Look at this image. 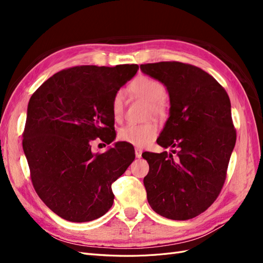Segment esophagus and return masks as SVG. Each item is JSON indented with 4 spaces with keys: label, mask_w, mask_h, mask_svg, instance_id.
<instances>
[{
    "label": "esophagus",
    "mask_w": 263,
    "mask_h": 263,
    "mask_svg": "<svg viewBox=\"0 0 263 263\" xmlns=\"http://www.w3.org/2000/svg\"><path fill=\"white\" fill-rule=\"evenodd\" d=\"M141 154H142V150L140 148L135 149V155H136V158H141Z\"/></svg>",
    "instance_id": "34e87169"
}]
</instances>
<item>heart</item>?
Masks as SVG:
<instances>
[{"mask_svg": "<svg viewBox=\"0 0 263 263\" xmlns=\"http://www.w3.org/2000/svg\"><path fill=\"white\" fill-rule=\"evenodd\" d=\"M130 90L135 95L149 102L150 112L162 115L165 112L166 103L164 97L166 89L162 82L149 77H139L135 80ZM125 94L123 90L115 92L112 100V113L115 119H121L124 114ZM158 133L157 126L153 123L127 124L118 130V139L136 147H145L153 141Z\"/></svg>", "mask_w": 263, "mask_h": 263, "instance_id": "1", "label": "heart"}]
</instances>
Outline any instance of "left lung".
Listing matches in <instances>:
<instances>
[{
    "label": "left lung",
    "instance_id": "8db88e82",
    "mask_svg": "<svg viewBox=\"0 0 263 263\" xmlns=\"http://www.w3.org/2000/svg\"><path fill=\"white\" fill-rule=\"evenodd\" d=\"M140 70L169 93V118L157 142L174 148L142 154L149 164L148 203L165 218L191 219L210 208L224 185L236 144L229 97L211 74L187 63H147Z\"/></svg>",
    "mask_w": 263,
    "mask_h": 263
}]
</instances>
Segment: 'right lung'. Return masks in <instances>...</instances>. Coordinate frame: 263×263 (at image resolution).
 <instances>
[{"mask_svg":"<svg viewBox=\"0 0 263 263\" xmlns=\"http://www.w3.org/2000/svg\"><path fill=\"white\" fill-rule=\"evenodd\" d=\"M138 69L137 65L69 68L31 95L24 154L36 193L61 218L91 221L112 208V183L134 161V147L117 141L104 154H94L91 142L100 138L108 145L115 139L112 100Z\"/></svg>","mask_w":263,"mask_h":263,"instance_id":"add662e5","label":"right lung"}]
</instances>
